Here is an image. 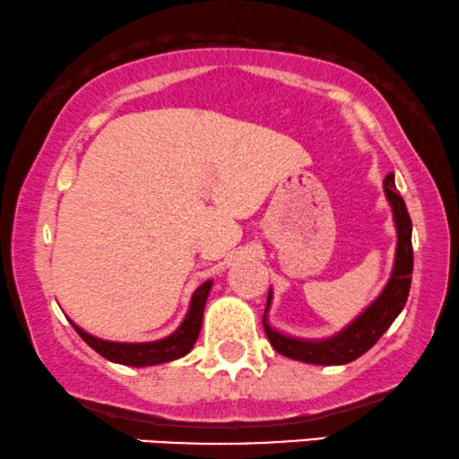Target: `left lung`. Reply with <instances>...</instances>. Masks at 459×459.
<instances>
[{"label": "left lung", "instance_id": "obj_1", "mask_svg": "<svg viewBox=\"0 0 459 459\" xmlns=\"http://www.w3.org/2000/svg\"><path fill=\"white\" fill-rule=\"evenodd\" d=\"M385 192L394 207V218L397 226V254H395V267L391 275L389 284L385 286L383 295L378 297L366 312L359 316L351 327H346L340 335L323 342H307V340H292L286 335H280L264 323V333L269 342L280 355L297 359V361L318 363V366H344V363L355 361L363 352H368L380 340V335L391 327V323L406 306L408 290L412 282V222L408 215L404 198L395 190L394 175H387L385 179ZM272 295L267 297V307ZM267 312V310H264Z\"/></svg>", "mask_w": 459, "mask_h": 459}]
</instances>
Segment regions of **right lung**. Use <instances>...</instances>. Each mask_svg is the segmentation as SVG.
<instances>
[{
  "mask_svg": "<svg viewBox=\"0 0 459 459\" xmlns=\"http://www.w3.org/2000/svg\"><path fill=\"white\" fill-rule=\"evenodd\" d=\"M209 289H212V282H209V280L198 286L195 295H192L190 312H187V316L184 318V323H181V327L177 329L173 335H169V338L160 342H147V344H119V342H104V340L93 338V335L85 333V331L76 327V325H72V327L76 329V333H79L93 351L100 352V355L104 359H108V361L124 363V366H134V368L175 361V359L184 357L192 351L198 333H201L203 310H205Z\"/></svg>",
  "mask_w": 459,
  "mask_h": 459,
  "instance_id": "obj_1",
  "label": "right lung"
}]
</instances>
